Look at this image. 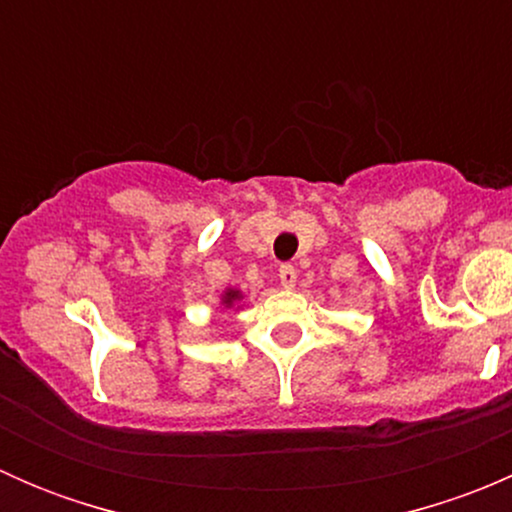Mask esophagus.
I'll list each match as a JSON object with an SVG mask.
<instances>
[{
  "instance_id": "obj_1",
  "label": "esophagus",
  "mask_w": 512,
  "mask_h": 512,
  "mask_svg": "<svg viewBox=\"0 0 512 512\" xmlns=\"http://www.w3.org/2000/svg\"><path fill=\"white\" fill-rule=\"evenodd\" d=\"M280 285L285 289H292L294 285H297V270H294L292 265H282L280 267Z\"/></svg>"
}]
</instances>
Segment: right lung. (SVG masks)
<instances>
[{"instance_id":"right-lung-1","label":"right lung","mask_w":512,"mask_h":512,"mask_svg":"<svg viewBox=\"0 0 512 512\" xmlns=\"http://www.w3.org/2000/svg\"><path fill=\"white\" fill-rule=\"evenodd\" d=\"M242 297H245V294H242L240 289H237V287H227L225 292L220 294V307L237 312V309H240V304H242Z\"/></svg>"}]
</instances>
